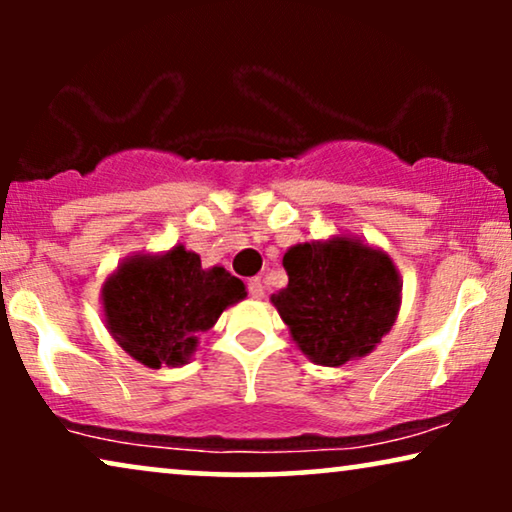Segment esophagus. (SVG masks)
Wrapping results in <instances>:
<instances>
[{
	"instance_id": "esophagus-1",
	"label": "esophagus",
	"mask_w": 512,
	"mask_h": 512,
	"mask_svg": "<svg viewBox=\"0 0 512 512\" xmlns=\"http://www.w3.org/2000/svg\"><path fill=\"white\" fill-rule=\"evenodd\" d=\"M249 293H251V298H256V300H261L265 296V284L261 277L249 279Z\"/></svg>"
}]
</instances>
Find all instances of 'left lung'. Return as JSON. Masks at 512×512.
I'll list each match as a JSON object with an SVG mask.
<instances>
[{"mask_svg": "<svg viewBox=\"0 0 512 512\" xmlns=\"http://www.w3.org/2000/svg\"><path fill=\"white\" fill-rule=\"evenodd\" d=\"M289 284L270 303L291 340L317 366L338 368L373 352L396 324L403 282L387 251L338 233L286 249Z\"/></svg>", "mask_w": 512, "mask_h": 512, "instance_id": "1", "label": "left lung"}]
</instances>
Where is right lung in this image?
Listing matches in <instances>:
<instances>
[{"mask_svg":"<svg viewBox=\"0 0 512 512\" xmlns=\"http://www.w3.org/2000/svg\"><path fill=\"white\" fill-rule=\"evenodd\" d=\"M247 298L242 279L205 268L184 244L123 258L102 284V319L111 338L146 368H179L221 312Z\"/></svg>","mask_w":512,"mask_h":512,"instance_id":"right-lung-1","label":"right lung"}]
</instances>
